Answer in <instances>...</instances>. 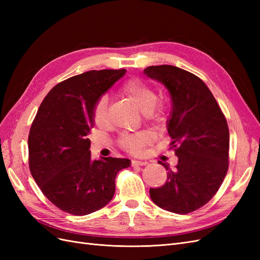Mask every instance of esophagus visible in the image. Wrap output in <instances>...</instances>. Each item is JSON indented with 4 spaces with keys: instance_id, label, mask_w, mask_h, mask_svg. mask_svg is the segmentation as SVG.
Wrapping results in <instances>:
<instances>
[{
    "instance_id": "esophagus-1",
    "label": "esophagus",
    "mask_w": 260,
    "mask_h": 260,
    "mask_svg": "<svg viewBox=\"0 0 260 260\" xmlns=\"http://www.w3.org/2000/svg\"><path fill=\"white\" fill-rule=\"evenodd\" d=\"M147 162L144 160H137V159H132V166H145Z\"/></svg>"
}]
</instances>
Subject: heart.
I'll return each mask as SVG.
<instances>
[{"instance_id":"1","label":"heart","mask_w":260,"mask_h":260,"mask_svg":"<svg viewBox=\"0 0 260 260\" xmlns=\"http://www.w3.org/2000/svg\"><path fill=\"white\" fill-rule=\"evenodd\" d=\"M121 91L149 120L159 121L164 114V107L156 104L157 96L154 90L146 82L140 79L125 81ZM93 120L96 124H104L107 121V101L101 98L93 107ZM149 137L145 132H136L124 135L120 139L121 146L132 153H139L148 142Z\"/></svg>"}]
</instances>
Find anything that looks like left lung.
<instances>
[{
    "label": "left lung",
    "instance_id": "8db88e82",
    "mask_svg": "<svg viewBox=\"0 0 260 260\" xmlns=\"http://www.w3.org/2000/svg\"><path fill=\"white\" fill-rule=\"evenodd\" d=\"M144 74L166 86L171 98L167 130L178 164L167 170L162 186L149 188L157 206L185 215L207 204L229 167V128L207 85L199 77L171 65L149 66Z\"/></svg>",
    "mask_w": 260,
    "mask_h": 260
}]
</instances>
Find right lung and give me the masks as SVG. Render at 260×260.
<instances>
[{
    "label": "right lung",
    "instance_id": "add662e5",
    "mask_svg": "<svg viewBox=\"0 0 260 260\" xmlns=\"http://www.w3.org/2000/svg\"><path fill=\"white\" fill-rule=\"evenodd\" d=\"M125 69L90 70L59 82L48 93L31 124L29 168L55 206L76 216L103 208L115 194L118 172L130 159L91 158L88 139L93 107Z\"/></svg>",
    "mask_w": 260,
    "mask_h": 260
}]
</instances>
